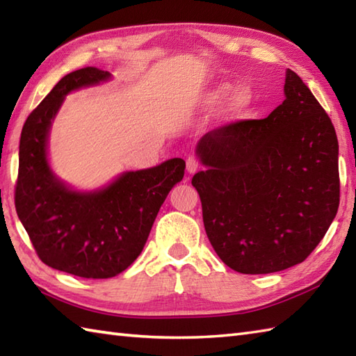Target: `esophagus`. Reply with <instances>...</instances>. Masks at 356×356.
<instances>
[{
	"mask_svg": "<svg viewBox=\"0 0 356 356\" xmlns=\"http://www.w3.org/2000/svg\"><path fill=\"white\" fill-rule=\"evenodd\" d=\"M200 168V162H199V159L195 157V156H190L186 159V171L190 172V174H193V172H195Z\"/></svg>",
	"mask_w": 356,
	"mask_h": 356,
	"instance_id": "1",
	"label": "esophagus"
}]
</instances>
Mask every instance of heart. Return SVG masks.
Instances as JSON below:
<instances>
[{
	"label": "heart",
	"mask_w": 356,
	"mask_h": 356,
	"mask_svg": "<svg viewBox=\"0 0 356 356\" xmlns=\"http://www.w3.org/2000/svg\"><path fill=\"white\" fill-rule=\"evenodd\" d=\"M232 92V86L231 84H220L217 88H214L207 96V105L209 107H217L222 102H225L228 99V96ZM252 92L248 87H241L238 90H236V93L232 95V97L229 99V113L234 116H240L243 115L245 111L249 110V107L252 105Z\"/></svg>",
	"instance_id": "1"
}]
</instances>
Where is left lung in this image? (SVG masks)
<instances>
[{
	"mask_svg": "<svg viewBox=\"0 0 356 356\" xmlns=\"http://www.w3.org/2000/svg\"><path fill=\"white\" fill-rule=\"evenodd\" d=\"M286 99L264 119L207 133L197 145L205 171L193 177L214 251L241 274H270L305 261L339 205L334 124L297 73Z\"/></svg>",
	"mask_w": 356,
	"mask_h": 356,
	"instance_id": "8db88e82",
	"label": "left lung"
}]
</instances>
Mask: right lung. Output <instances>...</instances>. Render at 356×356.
Returning <instances> with one entry per match:
<instances>
[{
    "mask_svg": "<svg viewBox=\"0 0 356 356\" xmlns=\"http://www.w3.org/2000/svg\"><path fill=\"white\" fill-rule=\"evenodd\" d=\"M108 72H72L30 113L21 131L15 208L41 261L84 278H110L125 270L147 243L171 188L185 172L184 159L128 171L104 190L78 193L55 177L47 138L65 95L99 84Z\"/></svg>",
    "mask_w": 356,
    "mask_h": 356,
    "instance_id": "right-lung-1",
    "label": "right lung"
}]
</instances>
